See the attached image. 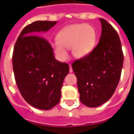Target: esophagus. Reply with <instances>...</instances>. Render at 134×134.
Segmentation results:
<instances>
[{
    "instance_id": "34e87169",
    "label": "esophagus",
    "mask_w": 134,
    "mask_h": 134,
    "mask_svg": "<svg viewBox=\"0 0 134 134\" xmlns=\"http://www.w3.org/2000/svg\"><path fill=\"white\" fill-rule=\"evenodd\" d=\"M72 71H73V70H72V68H71V65H69V72H71V73Z\"/></svg>"
}]
</instances>
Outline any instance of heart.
<instances>
[{
  "label": "heart",
  "mask_w": 134,
  "mask_h": 134,
  "mask_svg": "<svg viewBox=\"0 0 134 134\" xmlns=\"http://www.w3.org/2000/svg\"><path fill=\"white\" fill-rule=\"evenodd\" d=\"M57 43L53 45L55 54L65 59L67 53L64 49H71L75 58L85 57L94 50L97 35L93 27L86 24H73L63 29L57 36Z\"/></svg>",
  "instance_id": "1"
}]
</instances>
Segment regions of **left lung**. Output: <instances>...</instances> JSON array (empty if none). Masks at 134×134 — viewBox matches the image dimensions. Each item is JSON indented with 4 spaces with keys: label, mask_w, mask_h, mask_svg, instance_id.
<instances>
[{
    "label": "left lung",
    "mask_w": 134,
    "mask_h": 134,
    "mask_svg": "<svg viewBox=\"0 0 134 134\" xmlns=\"http://www.w3.org/2000/svg\"><path fill=\"white\" fill-rule=\"evenodd\" d=\"M100 19L99 43L71 66L77 79L80 100L89 107L104 104L113 95L121 77L124 56L119 36L106 20Z\"/></svg>",
    "instance_id": "obj_1"
}]
</instances>
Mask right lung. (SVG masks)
Returning a JSON list of instances; mask_svg holds the SVG:
<instances>
[{"instance_id":"obj_1","label":"right lung","mask_w":134,"mask_h":134,"mask_svg":"<svg viewBox=\"0 0 134 134\" xmlns=\"http://www.w3.org/2000/svg\"><path fill=\"white\" fill-rule=\"evenodd\" d=\"M57 21H37L23 29L14 46L13 66L21 94L29 104L48 110L59 102L61 88L69 66L55 59L46 39L37 36Z\"/></svg>"}]
</instances>
